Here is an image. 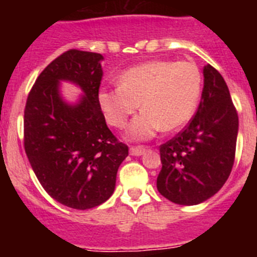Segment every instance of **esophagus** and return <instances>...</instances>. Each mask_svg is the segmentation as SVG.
I'll return each mask as SVG.
<instances>
[{
    "label": "esophagus",
    "mask_w": 257,
    "mask_h": 257,
    "mask_svg": "<svg viewBox=\"0 0 257 257\" xmlns=\"http://www.w3.org/2000/svg\"><path fill=\"white\" fill-rule=\"evenodd\" d=\"M144 152H145L144 147H131L130 148V153L133 154V156H136V157H139V156H142V154H144Z\"/></svg>",
    "instance_id": "esophagus-1"
}]
</instances>
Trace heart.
<instances>
[{
  "label": "heart",
  "instance_id": "1",
  "mask_svg": "<svg viewBox=\"0 0 257 257\" xmlns=\"http://www.w3.org/2000/svg\"><path fill=\"white\" fill-rule=\"evenodd\" d=\"M119 86L101 88L97 100L106 121L122 128L142 103V113L127 128L131 140H149L158 131L178 130L196 112L202 73L190 61L152 60L127 69Z\"/></svg>",
  "mask_w": 257,
  "mask_h": 257
}]
</instances>
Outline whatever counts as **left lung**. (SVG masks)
Listing matches in <instances>:
<instances>
[{
  "label": "left lung",
  "mask_w": 257,
  "mask_h": 257,
  "mask_svg": "<svg viewBox=\"0 0 257 257\" xmlns=\"http://www.w3.org/2000/svg\"><path fill=\"white\" fill-rule=\"evenodd\" d=\"M201 103L192 121L160 147L157 189L176 205L194 206L216 194L234 163L238 114L221 74L203 68Z\"/></svg>",
  "instance_id": "8db88e82"
}]
</instances>
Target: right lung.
Returning <instances> with one entry per match:
<instances>
[{"mask_svg": "<svg viewBox=\"0 0 257 257\" xmlns=\"http://www.w3.org/2000/svg\"><path fill=\"white\" fill-rule=\"evenodd\" d=\"M103 55L69 50L36 79L24 110V148L38 181L51 198L76 210L101 205L112 196L128 147L106 126L97 100ZM61 80L83 91L70 104Z\"/></svg>", "mask_w": 257, "mask_h": 257, "instance_id": "add662e5", "label": "right lung"}]
</instances>
